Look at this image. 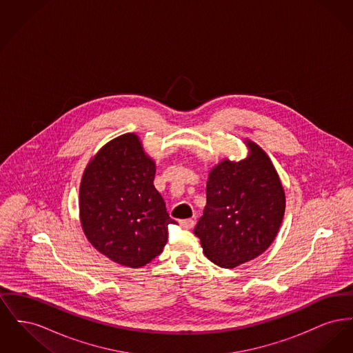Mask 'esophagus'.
I'll return each mask as SVG.
<instances>
[{"label": "esophagus", "mask_w": 353, "mask_h": 353, "mask_svg": "<svg viewBox=\"0 0 353 353\" xmlns=\"http://www.w3.org/2000/svg\"><path fill=\"white\" fill-rule=\"evenodd\" d=\"M180 226L184 229H192L194 226V221L192 219H183L180 221Z\"/></svg>", "instance_id": "1"}]
</instances>
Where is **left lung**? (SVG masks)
Wrapping results in <instances>:
<instances>
[{
    "instance_id": "1",
    "label": "left lung",
    "mask_w": 353,
    "mask_h": 353,
    "mask_svg": "<svg viewBox=\"0 0 353 353\" xmlns=\"http://www.w3.org/2000/svg\"><path fill=\"white\" fill-rule=\"evenodd\" d=\"M246 159H223L210 169L206 206L194 228L205 255L234 269L266 252L285 216L283 185L268 153L250 139Z\"/></svg>"
}]
</instances>
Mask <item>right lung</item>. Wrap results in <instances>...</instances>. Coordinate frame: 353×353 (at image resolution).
<instances>
[{"label": "right lung", "mask_w": 353, "mask_h": 353, "mask_svg": "<svg viewBox=\"0 0 353 353\" xmlns=\"http://www.w3.org/2000/svg\"><path fill=\"white\" fill-rule=\"evenodd\" d=\"M156 163L136 134H120L88 161L79 186V219L90 243L112 262L143 268L168 239L165 202L153 185Z\"/></svg>", "instance_id": "obj_1"}]
</instances>
